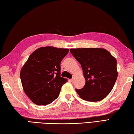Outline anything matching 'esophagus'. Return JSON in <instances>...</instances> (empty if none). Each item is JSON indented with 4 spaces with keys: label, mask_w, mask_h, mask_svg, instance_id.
<instances>
[{
    "label": "esophagus",
    "mask_w": 134,
    "mask_h": 134,
    "mask_svg": "<svg viewBox=\"0 0 134 134\" xmlns=\"http://www.w3.org/2000/svg\"><path fill=\"white\" fill-rule=\"evenodd\" d=\"M75 77H73L72 79H70V81H71L72 83H74L75 82Z\"/></svg>",
    "instance_id": "esophagus-1"
}]
</instances>
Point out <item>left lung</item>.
Returning <instances> with one entry per match:
<instances>
[{
    "label": "left lung",
    "instance_id": "obj_1",
    "mask_svg": "<svg viewBox=\"0 0 134 134\" xmlns=\"http://www.w3.org/2000/svg\"><path fill=\"white\" fill-rule=\"evenodd\" d=\"M73 56L81 65L86 80L82 89L76 91L88 102H98L113 89L118 76L117 60L102 48H71Z\"/></svg>",
    "mask_w": 134,
    "mask_h": 134
}]
</instances>
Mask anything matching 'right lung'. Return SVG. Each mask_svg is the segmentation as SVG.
I'll use <instances>...</instances> for the list:
<instances>
[{"label":"right lung","instance_id":"1","mask_svg":"<svg viewBox=\"0 0 134 134\" xmlns=\"http://www.w3.org/2000/svg\"><path fill=\"white\" fill-rule=\"evenodd\" d=\"M68 48L48 46L37 49L30 55L20 71L24 92L34 104H50L59 96L68 80L60 77V62Z\"/></svg>","mask_w":134,"mask_h":134}]
</instances>
